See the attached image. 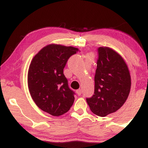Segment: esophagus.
Instances as JSON below:
<instances>
[{
    "instance_id": "1",
    "label": "esophagus",
    "mask_w": 148,
    "mask_h": 148,
    "mask_svg": "<svg viewBox=\"0 0 148 148\" xmlns=\"http://www.w3.org/2000/svg\"><path fill=\"white\" fill-rule=\"evenodd\" d=\"M76 94L78 95H81V93H82V91H81V89H79V90H77L76 91Z\"/></svg>"
}]
</instances>
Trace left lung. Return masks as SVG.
Instances as JSON below:
<instances>
[{
  "instance_id": "obj_1",
  "label": "left lung",
  "mask_w": 148,
  "mask_h": 148,
  "mask_svg": "<svg viewBox=\"0 0 148 148\" xmlns=\"http://www.w3.org/2000/svg\"><path fill=\"white\" fill-rule=\"evenodd\" d=\"M97 51L94 95L86 101L93 113L105 117L118 111L126 101L131 76L125 60L114 50L99 47Z\"/></svg>"
}]
</instances>
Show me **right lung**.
Listing matches in <instances>:
<instances>
[{"mask_svg": "<svg viewBox=\"0 0 148 148\" xmlns=\"http://www.w3.org/2000/svg\"><path fill=\"white\" fill-rule=\"evenodd\" d=\"M79 49L49 45L42 49L30 62L28 84L33 101L42 111L59 116L70 109L74 93L69 88L63 69Z\"/></svg>", "mask_w": 148, "mask_h": 148, "instance_id": "add662e5", "label": "right lung"}]
</instances>
